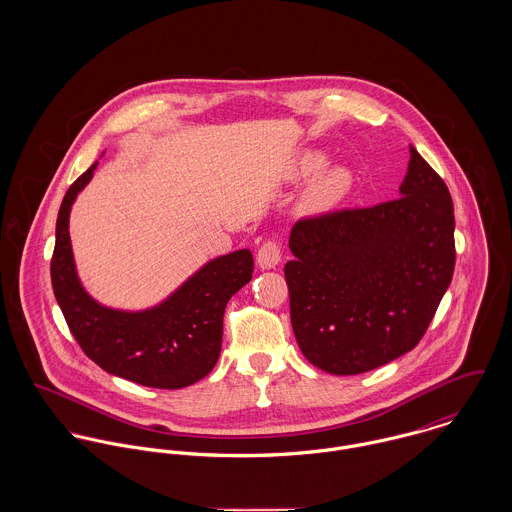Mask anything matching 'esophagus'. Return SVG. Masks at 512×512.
I'll list each match as a JSON object with an SVG mask.
<instances>
[{
	"mask_svg": "<svg viewBox=\"0 0 512 512\" xmlns=\"http://www.w3.org/2000/svg\"><path fill=\"white\" fill-rule=\"evenodd\" d=\"M280 260H282V248H280V244L274 242V240L264 242V244L260 246L258 254H256V262H258V266H260L262 270H272V268H276V266L280 264Z\"/></svg>",
	"mask_w": 512,
	"mask_h": 512,
	"instance_id": "esophagus-1",
	"label": "esophagus"
}]
</instances>
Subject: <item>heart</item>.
<instances>
[{
  "mask_svg": "<svg viewBox=\"0 0 512 512\" xmlns=\"http://www.w3.org/2000/svg\"><path fill=\"white\" fill-rule=\"evenodd\" d=\"M327 163V157L317 151H305L295 161V175L309 177L319 173ZM353 187V173L343 165H333L323 171L307 189L305 201L309 207L325 209L341 201Z\"/></svg>",
  "mask_w": 512,
  "mask_h": 512,
  "instance_id": "obj_1",
  "label": "heart"
}]
</instances>
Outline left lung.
<instances>
[{"instance_id": "obj_1", "label": "left lung", "mask_w": 512, "mask_h": 512, "mask_svg": "<svg viewBox=\"0 0 512 512\" xmlns=\"http://www.w3.org/2000/svg\"><path fill=\"white\" fill-rule=\"evenodd\" d=\"M398 193L293 224L284 268L293 333L325 372L361 374L412 351L451 284V195L414 146Z\"/></svg>"}]
</instances>
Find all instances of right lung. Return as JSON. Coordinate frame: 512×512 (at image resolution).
<instances>
[{"label": "right lung", "instance_id": "obj_1", "mask_svg": "<svg viewBox=\"0 0 512 512\" xmlns=\"http://www.w3.org/2000/svg\"><path fill=\"white\" fill-rule=\"evenodd\" d=\"M96 165L74 181L59 209L51 260L57 303L86 357L106 372L149 388L191 386L219 361L224 307L252 280V252L242 248L209 260L146 309H116L96 301L78 278L69 232L74 201Z\"/></svg>", "mask_w": 512, "mask_h": 512}]
</instances>
